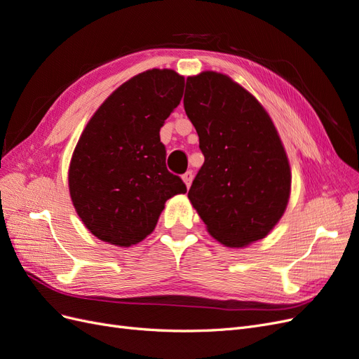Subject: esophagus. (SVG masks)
I'll return each instance as SVG.
<instances>
[{
    "instance_id": "obj_1",
    "label": "esophagus",
    "mask_w": 359,
    "mask_h": 359,
    "mask_svg": "<svg viewBox=\"0 0 359 359\" xmlns=\"http://www.w3.org/2000/svg\"><path fill=\"white\" fill-rule=\"evenodd\" d=\"M182 181H184V184H186V187L190 189L191 181H193V172H191V170H187L186 173H184V175H182Z\"/></svg>"
}]
</instances>
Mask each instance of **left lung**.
Masks as SVG:
<instances>
[{
  "mask_svg": "<svg viewBox=\"0 0 359 359\" xmlns=\"http://www.w3.org/2000/svg\"><path fill=\"white\" fill-rule=\"evenodd\" d=\"M184 109L205 157L189 199L206 231L231 248L262 240L283 217L292 184L273 119L240 83L210 70L187 78Z\"/></svg>",
  "mask_w": 359,
  "mask_h": 359,
  "instance_id": "1",
  "label": "left lung"
}]
</instances>
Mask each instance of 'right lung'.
<instances>
[{
  "label": "right lung",
  "mask_w": 359,
  "mask_h": 359,
  "mask_svg": "<svg viewBox=\"0 0 359 359\" xmlns=\"http://www.w3.org/2000/svg\"><path fill=\"white\" fill-rule=\"evenodd\" d=\"M182 91L184 76L175 70H147L119 85L85 126L70 160L69 190L82 223L100 241H144L166 201L187 191L168 170L160 142Z\"/></svg>",
  "instance_id": "add662e5"
}]
</instances>
